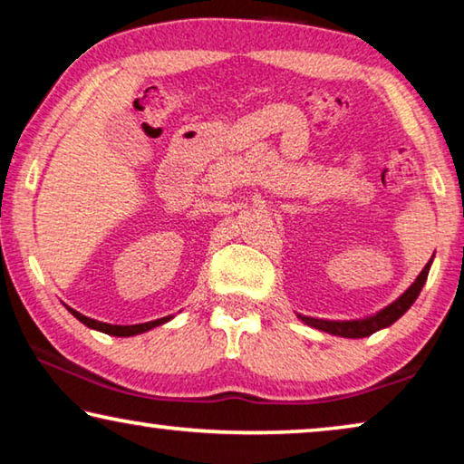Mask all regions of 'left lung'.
Listing matches in <instances>:
<instances>
[{
	"label": "left lung",
	"mask_w": 464,
	"mask_h": 464,
	"mask_svg": "<svg viewBox=\"0 0 464 464\" xmlns=\"http://www.w3.org/2000/svg\"><path fill=\"white\" fill-rule=\"evenodd\" d=\"M431 262H433V258L427 262L423 271L419 273L417 279H414V283H411V287L406 289V292L400 295V298H396L392 304H387L385 308L377 310L375 314L362 316V319H350V321L316 319V316H306V314H300V313H295V316H298V319L304 324H308V327L324 331V334H329V335L350 337V340H361V337H369L372 334H377V331L390 327V324L396 323L400 316H402L406 310L412 306L414 300L419 298L420 289H423V285H425L427 275H430V268H431Z\"/></svg>",
	"instance_id": "obj_1"
}]
</instances>
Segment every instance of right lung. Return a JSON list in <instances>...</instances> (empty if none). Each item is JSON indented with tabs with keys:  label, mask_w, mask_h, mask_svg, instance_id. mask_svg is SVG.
Wrapping results in <instances>:
<instances>
[{
	"label": "right lung",
	"mask_w": 464,
	"mask_h": 464,
	"mask_svg": "<svg viewBox=\"0 0 464 464\" xmlns=\"http://www.w3.org/2000/svg\"><path fill=\"white\" fill-rule=\"evenodd\" d=\"M68 308V306H66ZM71 310V314L74 319H79L82 324H87L89 329H95V331H102V334L106 335H114V337H133V335H140L145 334V331L154 329V327H160V324L169 323L170 319H175V314H169V316H162V319L158 321H150V323H140V324H110V323H102V321H95V319H89V316H82L77 310L68 308Z\"/></svg>",
	"instance_id": "obj_1"
}]
</instances>
